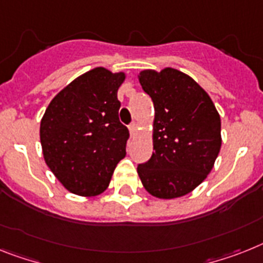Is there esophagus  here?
<instances>
[{"mask_svg":"<svg viewBox=\"0 0 263 263\" xmlns=\"http://www.w3.org/2000/svg\"><path fill=\"white\" fill-rule=\"evenodd\" d=\"M129 132H130V136H132V137L136 136V133H137V123L136 122L130 123V125H129Z\"/></svg>","mask_w":263,"mask_h":263,"instance_id":"obj_1","label":"esophagus"}]
</instances>
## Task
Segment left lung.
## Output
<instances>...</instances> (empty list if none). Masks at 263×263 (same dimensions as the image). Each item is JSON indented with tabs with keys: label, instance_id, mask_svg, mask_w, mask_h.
Listing matches in <instances>:
<instances>
[{
	"label": "left lung",
	"instance_id": "1",
	"mask_svg": "<svg viewBox=\"0 0 263 263\" xmlns=\"http://www.w3.org/2000/svg\"><path fill=\"white\" fill-rule=\"evenodd\" d=\"M138 78L155 105V123L153 153L137 172L153 196H184L207 177L218 157L219 112L210 95L177 69H145Z\"/></svg>",
	"mask_w": 263,
	"mask_h": 263
}]
</instances>
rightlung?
Listing matches in <instances>:
<instances>
[{
    "instance_id": "obj_1",
    "label": "right lung",
    "mask_w": 263,
    "mask_h": 263,
    "mask_svg": "<svg viewBox=\"0 0 263 263\" xmlns=\"http://www.w3.org/2000/svg\"><path fill=\"white\" fill-rule=\"evenodd\" d=\"M125 73L97 67L72 80L51 101L40 123L48 168L72 194L95 196L107 188L126 156L129 130L117 98Z\"/></svg>"
}]
</instances>
